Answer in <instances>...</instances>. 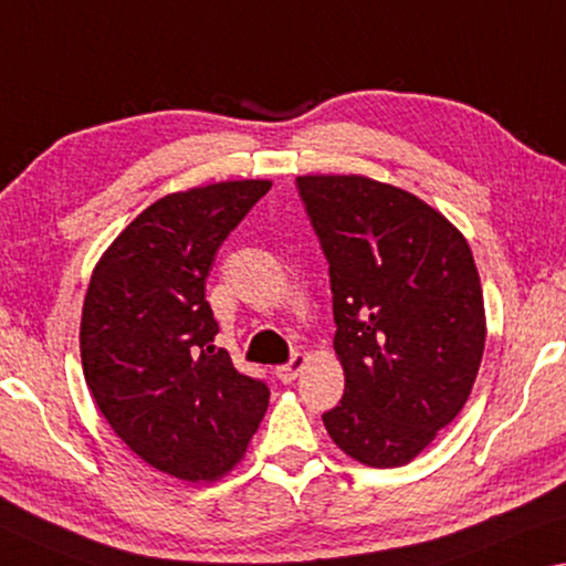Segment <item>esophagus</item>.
<instances>
[{"instance_id":"obj_1","label":"esophagus","mask_w":566,"mask_h":566,"mask_svg":"<svg viewBox=\"0 0 566 566\" xmlns=\"http://www.w3.org/2000/svg\"><path fill=\"white\" fill-rule=\"evenodd\" d=\"M306 361H308L306 356H303V354H295L289 364H281V367H275V377L281 379L283 385H291V381L301 374V369L306 367Z\"/></svg>"}]
</instances>
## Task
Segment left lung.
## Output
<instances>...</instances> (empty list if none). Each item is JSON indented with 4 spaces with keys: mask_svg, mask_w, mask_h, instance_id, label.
Listing matches in <instances>:
<instances>
[{
    "mask_svg": "<svg viewBox=\"0 0 566 566\" xmlns=\"http://www.w3.org/2000/svg\"><path fill=\"white\" fill-rule=\"evenodd\" d=\"M328 258L344 397L324 424L371 468L407 465L471 397L485 346L481 277L453 222L364 174H303Z\"/></svg>",
    "mask_w": 566,
    "mask_h": 566,
    "instance_id": "obj_1",
    "label": "left lung"
}]
</instances>
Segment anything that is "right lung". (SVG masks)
I'll return each mask as SVG.
<instances>
[{
    "label": "right lung",
    "mask_w": 566,
    "mask_h": 566,
    "mask_svg": "<svg viewBox=\"0 0 566 566\" xmlns=\"http://www.w3.org/2000/svg\"><path fill=\"white\" fill-rule=\"evenodd\" d=\"M271 179L156 199L93 268L81 316L85 385L111 430L156 471L212 483L245 458L271 392L214 349L205 301L217 248Z\"/></svg>",
    "instance_id": "1"
}]
</instances>
